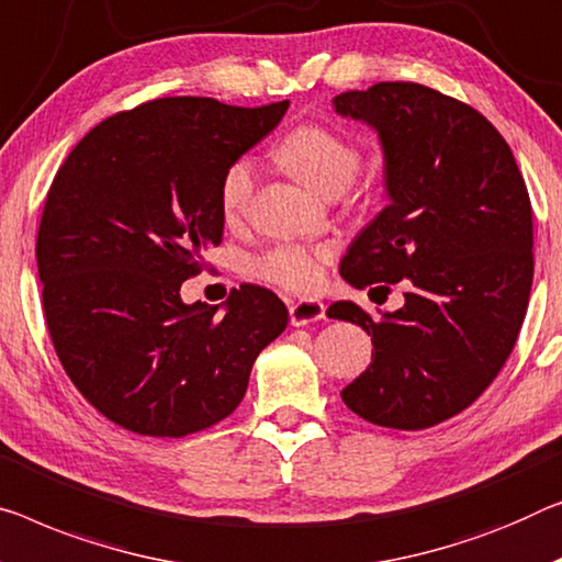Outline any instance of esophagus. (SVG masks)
<instances>
[{"mask_svg":"<svg viewBox=\"0 0 562 562\" xmlns=\"http://www.w3.org/2000/svg\"><path fill=\"white\" fill-rule=\"evenodd\" d=\"M325 317V305L321 300H297V303H290V323L300 328V325L317 323Z\"/></svg>","mask_w":562,"mask_h":562,"instance_id":"obj_1","label":"esophagus"}]
</instances>
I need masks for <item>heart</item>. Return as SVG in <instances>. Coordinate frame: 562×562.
<instances>
[{"label":"heart","instance_id":"heart-1","mask_svg":"<svg viewBox=\"0 0 562 562\" xmlns=\"http://www.w3.org/2000/svg\"><path fill=\"white\" fill-rule=\"evenodd\" d=\"M274 156L300 183L325 199L346 194L363 166L361 146L323 123H300L280 140ZM255 187L257 169L252 158H234L220 179L224 220L234 222L247 212ZM330 257V249L321 245H278L249 259L247 270L284 290L310 292L321 284Z\"/></svg>","mask_w":562,"mask_h":562}]
</instances>
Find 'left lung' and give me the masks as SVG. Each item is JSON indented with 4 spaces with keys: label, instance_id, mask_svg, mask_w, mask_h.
Wrapping results in <instances>:
<instances>
[{
    "label": "left lung",
    "instance_id": "8db88e82",
    "mask_svg": "<svg viewBox=\"0 0 562 562\" xmlns=\"http://www.w3.org/2000/svg\"><path fill=\"white\" fill-rule=\"evenodd\" d=\"M333 105L379 131L389 191L342 257V280L406 288L379 321L348 300L330 305L375 350L340 396L375 426L429 429L472 406L513 353L532 288L530 196L507 140L462 100L375 82Z\"/></svg>",
    "mask_w": 562,
    "mask_h": 562
}]
</instances>
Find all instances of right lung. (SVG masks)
Wrapping results in <instances>:
<instances>
[{
    "mask_svg": "<svg viewBox=\"0 0 562 562\" xmlns=\"http://www.w3.org/2000/svg\"><path fill=\"white\" fill-rule=\"evenodd\" d=\"M288 105L148 100L98 123L55 173L37 232L47 330L75 389L123 429L179 439L220 424L288 328L259 284L234 290L222 315L179 295L222 245L224 169Z\"/></svg>",
    "mask_w": 562,
    "mask_h": 562,
    "instance_id": "add662e5",
    "label": "right lung"
}]
</instances>
